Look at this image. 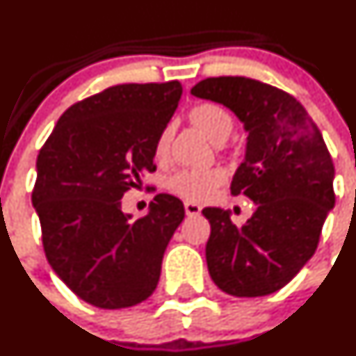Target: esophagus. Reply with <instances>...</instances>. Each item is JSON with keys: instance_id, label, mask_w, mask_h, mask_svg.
Segmentation results:
<instances>
[{"instance_id": "1", "label": "esophagus", "mask_w": 356, "mask_h": 356, "mask_svg": "<svg viewBox=\"0 0 356 356\" xmlns=\"http://www.w3.org/2000/svg\"><path fill=\"white\" fill-rule=\"evenodd\" d=\"M185 212L188 217H197L200 216L202 207L198 204H193V202H185Z\"/></svg>"}]
</instances>
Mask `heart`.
I'll list each match as a JSON object with an SVG mask.
<instances>
[{
	"label": "heart",
	"instance_id": "1",
	"mask_svg": "<svg viewBox=\"0 0 356 356\" xmlns=\"http://www.w3.org/2000/svg\"><path fill=\"white\" fill-rule=\"evenodd\" d=\"M190 120L195 127L200 129L205 136L216 140L217 137L229 134L232 129V117L224 106L212 102H204L190 110ZM171 127H164L154 143V154L164 159L170 151ZM227 175L222 168H207V170H179L168 178L166 185L170 192L190 202H204L213 197Z\"/></svg>",
	"mask_w": 356,
	"mask_h": 356
}]
</instances>
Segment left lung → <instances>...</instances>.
<instances>
[{"label": "left lung", "mask_w": 356, "mask_h": 356, "mask_svg": "<svg viewBox=\"0 0 356 356\" xmlns=\"http://www.w3.org/2000/svg\"><path fill=\"white\" fill-rule=\"evenodd\" d=\"M192 95L227 106L248 132L232 195L256 204L243 227L231 212L202 210L210 222L205 246L213 284L229 296L263 297L285 286L312 258L334 207V166L311 115L292 95L243 76L207 78Z\"/></svg>", "instance_id": "obj_1"}]
</instances>
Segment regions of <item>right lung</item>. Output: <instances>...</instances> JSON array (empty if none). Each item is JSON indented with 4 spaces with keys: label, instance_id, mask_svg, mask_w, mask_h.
<instances>
[{
    "label": "right lung",
    "instance_id": "obj_1",
    "mask_svg": "<svg viewBox=\"0 0 356 356\" xmlns=\"http://www.w3.org/2000/svg\"><path fill=\"white\" fill-rule=\"evenodd\" d=\"M181 93L178 81L106 88L70 106L40 149L32 202L45 256L95 307H132L158 285L164 251L185 217L181 200L156 195L137 220L120 200L156 171L154 143Z\"/></svg>",
    "mask_w": 356,
    "mask_h": 356
}]
</instances>
